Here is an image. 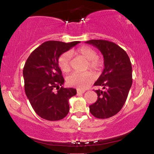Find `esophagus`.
Segmentation results:
<instances>
[{
    "mask_svg": "<svg viewBox=\"0 0 154 154\" xmlns=\"http://www.w3.org/2000/svg\"><path fill=\"white\" fill-rule=\"evenodd\" d=\"M85 91H82V90H80V89H77V93H78V94H82V93H85Z\"/></svg>",
    "mask_w": 154,
    "mask_h": 154,
    "instance_id": "esophagus-1",
    "label": "esophagus"
}]
</instances>
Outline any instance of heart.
Instances as JSON below:
<instances>
[{
	"mask_svg": "<svg viewBox=\"0 0 154 154\" xmlns=\"http://www.w3.org/2000/svg\"><path fill=\"white\" fill-rule=\"evenodd\" d=\"M76 54L88 60L85 69H90L94 73H98L103 67V61L98 57L97 52L93 48L88 46L79 47L76 50ZM72 55L69 52L63 54L59 59V65L63 72L67 73L71 70ZM93 75L91 72L85 73H72L67 77L66 82L70 86H74L79 89H84L93 80Z\"/></svg>",
	"mask_w": 154,
	"mask_h": 154,
	"instance_id": "obj_1",
	"label": "heart"
}]
</instances>
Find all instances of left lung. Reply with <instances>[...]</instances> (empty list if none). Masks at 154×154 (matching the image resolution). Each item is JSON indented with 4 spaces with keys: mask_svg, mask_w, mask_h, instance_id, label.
<instances>
[{
    "mask_svg": "<svg viewBox=\"0 0 154 154\" xmlns=\"http://www.w3.org/2000/svg\"><path fill=\"white\" fill-rule=\"evenodd\" d=\"M101 52L104 69L94 85L103 89L95 91L98 99L90 106L95 117L107 119L117 114L123 107L132 83V65L128 55L113 42L91 40L85 42Z\"/></svg>",
    "mask_w": 154,
    "mask_h": 154,
    "instance_id": "obj_1",
    "label": "left lung"
}]
</instances>
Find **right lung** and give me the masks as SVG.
Wrapping results in <instances>:
<instances>
[{
  "label": "right lung",
  "instance_id": "add662e5",
  "mask_svg": "<svg viewBox=\"0 0 154 154\" xmlns=\"http://www.w3.org/2000/svg\"><path fill=\"white\" fill-rule=\"evenodd\" d=\"M79 43L45 42L26 59L23 69L26 95L35 113L44 119H62L69 111V99L77 94V91L62 87L64 79L59 59Z\"/></svg>",
  "mask_w": 154,
  "mask_h": 154
}]
</instances>
